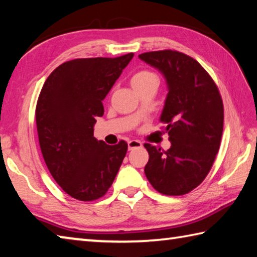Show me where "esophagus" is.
<instances>
[{
	"label": "esophagus",
	"instance_id": "esophagus-1",
	"mask_svg": "<svg viewBox=\"0 0 257 257\" xmlns=\"http://www.w3.org/2000/svg\"><path fill=\"white\" fill-rule=\"evenodd\" d=\"M142 146H143V144L139 141H129L128 142V149H129V151H132V149H135V148H139Z\"/></svg>",
	"mask_w": 257,
	"mask_h": 257
}]
</instances>
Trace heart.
<instances>
[{
    "label": "heart",
    "mask_w": 257,
    "mask_h": 257,
    "mask_svg": "<svg viewBox=\"0 0 257 257\" xmlns=\"http://www.w3.org/2000/svg\"><path fill=\"white\" fill-rule=\"evenodd\" d=\"M152 77H156V76L154 75V74L151 73V72H148V71L138 72L137 74H135V75L132 78V85H134V84L144 83V82L148 81L149 78H152Z\"/></svg>",
    "instance_id": "1"
}]
</instances>
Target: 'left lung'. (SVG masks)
Listing matches in <instances>:
<instances>
[{
  "mask_svg": "<svg viewBox=\"0 0 257 257\" xmlns=\"http://www.w3.org/2000/svg\"><path fill=\"white\" fill-rule=\"evenodd\" d=\"M164 76L167 93L160 121L166 124V152L145 144L149 183L166 195H182L206 179L220 146L223 105L218 87L197 60L175 50L138 56Z\"/></svg>",
  "mask_w": 257,
  "mask_h": 257,
  "instance_id": "left-lung-1",
  "label": "left lung"
}]
</instances>
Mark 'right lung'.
<instances>
[{"mask_svg":"<svg viewBox=\"0 0 257 257\" xmlns=\"http://www.w3.org/2000/svg\"><path fill=\"white\" fill-rule=\"evenodd\" d=\"M134 54L82 58L60 65L46 80L36 108L37 130L50 174L65 192L81 201L106 193L128 145H106L93 136L102 101Z\"/></svg>","mask_w":257,"mask_h":257,"instance_id":"right-lung-1","label":"right lung"}]
</instances>
